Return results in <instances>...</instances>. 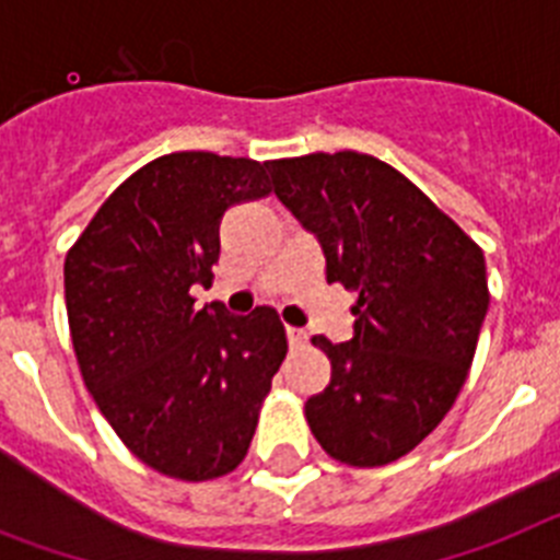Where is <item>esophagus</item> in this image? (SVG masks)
<instances>
[{
    "mask_svg": "<svg viewBox=\"0 0 560 560\" xmlns=\"http://www.w3.org/2000/svg\"><path fill=\"white\" fill-rule=\"evenodd\" d=\"M287 340H290V347H301V343H307V332L299 327H287Z\"/></svg>",
    "mask_w": 560,
    "mask_h": 560,
    "instance_id": "34e87169",
    "label": "esophagus"
}]
</instances>
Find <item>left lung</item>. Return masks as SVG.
<instances>
[{
    "label": "left lung",
    "instance_id": "1",
    "mask_svg": "<svg viewBox=\"0 0 560 560\" xmlns=\"http://www.w3.org/2000/svg\"><path fill=\"white\" fill-rule=\"evenodd\" d=\"M276 197L315 233L327 281L358 290L354 335L313 343L332 363L304 406L332 459L377 468L417 448L459 395L488 315L482 247L372 154L270 160Z\"/></svg>",
    "mask_w": 560,
    "mask_h": 560
}]
</instances>
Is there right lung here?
Listing matches in <instances>:
<instances>
[{"label": "right lung", "mask_w": 560, "mask_h": 560, "mask_svg": "<svg viewBox=\"0 0 560 560\" xmlns=\"http://www.w3.org/2000/svg\"><path fill=\"white\" fill-rule=\"evenodd\" d=\"M270 194L267 163L174 152L126 179L65 261L72 349L124 445L158 474L206 482L250 448L261 400L287 354L276 310L194 307L211 284L220 222Z\"/></svg>", "instance_id": "obj_1"}]
</instances>
